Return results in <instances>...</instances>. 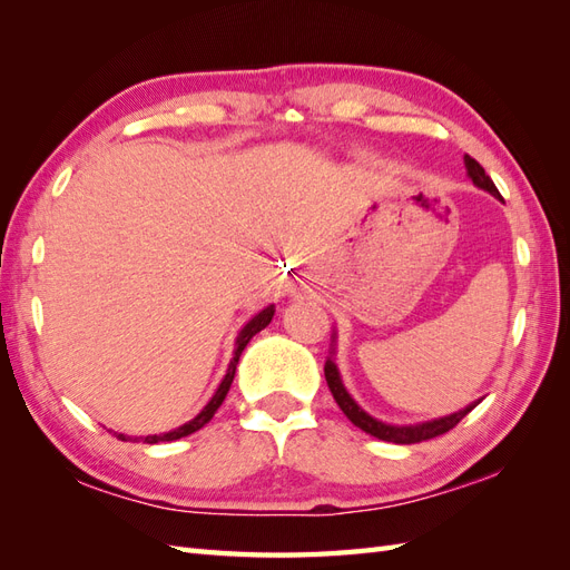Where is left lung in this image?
<instances>
[{
	"label": "left lung",
	"mask_w": 570,
	"mask_h": 570,
	"mask_svg": "<svg viewBox=\"0 0 570 570\" xmlns=\"http://www.w3.org/2000/svg\"><path fill=\"white\" fill-rule=\"evenodd\" d=\"M465 168H468V176L472 178V184H475L478 188H485L490 190L494 198H500V190L494 188L492 178L485 174V168H482L472 156L465 154ZM325 382H328L331 392H333V399L337 402V406L343 409V414L355 423L357 429H362L365 433L374 435V439L380 441H390V443H402V445H409V443H421V441H429V439H435V435H443L451 429H455L460 421H463L472 409H475V404L458 411V414H451V416H443V419H435V421H426V423H416V426H386V423L372 419L370 414H365L355 402L353 396H350L345 392V386L341 382V374H337V367L335 362L328 360L325 362Z\"/></svg>",
	"instance_id": "8db88e82"
}]
</instances>
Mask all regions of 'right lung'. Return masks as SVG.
Returning a JSON list of instances; mask_svg holds the SVG:
<instances>
[{
    "mask_svg": "<svg viewBox=\"0 0 570 570\" xmlns=\"http://www.w3.org/2000/svg\"><path fill=\"white\" fill-rule=\"evenodd\" d=\"M272 316H274V306H269V308H264L259 316H254L245 328H242V333H239V337H237V347H235V357H233V362H229V367H227V374H225V380L220 382V386H217V392H215V396L210 399L208 402V406H205L200 414L193 419V421H188V423H184V426H178V429H174V431H168V433H164V435H139V439H129V435H122V433H117V439L119 441H144V443H159V441H178V439H184V435H190V433H196L198 429H203L205 423H208L210 419H213V414L217 409H220V404L225 402V396H227V392H229V384H233V380H235V370H237V362H239V355H242V350L247 347V343L252 341L254 335H257L259 331H264L266 325L272 323Z\"/></svg>",
    "mask_w": 570,
    "mask_h": 570,
    "instance_id": "obj_1",
    "label": "right lung"
}]
</instances>
